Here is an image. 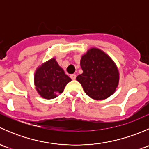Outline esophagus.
<instances>
[{"label": "esophagus", "mask_w": 149, "mask_h": 149, "mask_svg": "<svg viewBox=\"0 0 149 149\" xmlns=\"http://www.w3.org/2000/svg\"><path fill=\"white\" fill-rule=\"evenodd\" d=\"M70 77L71 78L72 80H75V79H76V74H71L70 76Z\"/></svg>", "instance_id": "34e87169"}]
</instances>
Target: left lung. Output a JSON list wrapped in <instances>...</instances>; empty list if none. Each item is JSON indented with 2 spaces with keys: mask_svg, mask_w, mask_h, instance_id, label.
I'll return each mask as SVG.
<instances>
[{
  "mask_svg": "<svg viewBox=\"0 0 149 149\" xmlns=\"http://www.w3.org/2000/svg\"><path fill=\"white\" fill-rule=\"evenodd\" d=\"M80 65L83 73L76 80L88 97L103 100L115 92L119 84V70L107 54L99 48H90L81 56Z\"/></svg>",
  "mask_w": 149,
  "mask_h": 149,
  "instance_id": "left-lung-1",
  "label": "left lung"
}]
</instances>
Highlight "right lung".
<instances>
[{
    "label": "right lung",
    "mask_w": 149,
    "mask_h": 149,
    "mask_svg": "<svg viewBox=\"0 0 149 149\" xmlns=\"http://www.w3.org/2000/svg\"><path fill=\"white\" fill-rule=\"evenodd\" d=\"M70 81L71 79L65 74L55 58L38 66L34 75L36 90L40 97L46 100L56 98Z\"/></svg>",
    "instance_id": "obj_1"
}]
</instances>
